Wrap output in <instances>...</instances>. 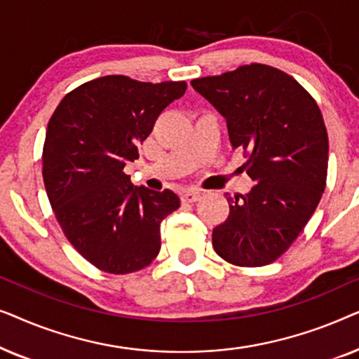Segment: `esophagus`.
Instances as JSON below:
<instances>
[{
  "mask_svg": "<svg viewBox=\"0 0 359 359\" xmlns=\"http://www.w3.org/2000/svg\"><path fill=\"white\" fill-rule=\"evenodd\" d=\"M199 198H201V191H196V189L184 191V193L181 194V201H183L184 204L196 203V201H199Z\"/></svg>",
  "mask_w": 359,
  "mask_h": 359,
  "instance_id": "1",
  "label": "esophagus"
}]
</instances>
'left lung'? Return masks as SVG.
Returning a JSON list of instances; mask_svg holds the SVG:
<instances>
[{
    "mask_svg": "<svg viewBox=\"0 0 359 359\" xmlns=\"http://www.w3.org/2000/svg\"><path fill=\"white\" fill-rule=\"evenodd\" d=\"M191 85L227 121L247 158L248 194H225L229 217L212 230L215 253L235 266L281 257L316 212L327 184L328 135L306 88L278 68L250 63Z\"/></svg>",
    "mask_w": 359,
    "mask_h": 359,
    "instance_id": "1",
    "label": "left lung"
}]
</instances>
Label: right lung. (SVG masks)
Here are the masks:
<instances>
[{
    "label": "right lung",
    "mask_w": 359,
    "mask_h": 359,
    "mask_svg": "<svg viewBox=\"0 0 359 359\" xmlns=\"http://www.w3.org/2000/svg\"><path fill=\"white\" fill-rule=\"evenodd\" d=\"M186 88V81L101 76L67 93L48 121L42 150L48 201L68 242L101 271L135 273L160 253V224L180 198L135 188L124 166L139 158L137 147Z\"/></svg>",
    "instance_id": "add662e5"
}]
</instances>
